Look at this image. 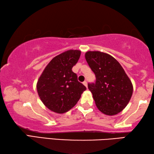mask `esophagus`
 Here are the masks:
<instances>
[{
    "label": "esophagus",
    "instance_id": "obj_1",
    "mask_svg": "<svg viewBox=\"0 0 154 154\" xmlns=\"http://www.w3.org/2000/svg\"><path fill=\"white\" fill-rule=\"evenodd\" d=\"M83 85H84L85 87H86V88L88 87V82H86V81H84V82H83Z\"/></svg>",
    "mask_w": 154,
    "mask_h": 154
}]
</instances>
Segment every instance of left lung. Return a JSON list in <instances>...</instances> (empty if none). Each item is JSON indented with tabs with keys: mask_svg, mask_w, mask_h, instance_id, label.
I'll use <instances>...</instances> for the list:
<instances>
[{
	"mask_svg": "<svg viewBox=\"0 0 154 154\" xmlns=\"http://www.w3.org/2000/svg\"><path fill=\"white\" fill-rule=\"evenodd\" d=\"M85 60L96 76L88 83L96 105L102 113L113 116L126 107L133 87L120 64L113 57L100 51H88Z\"/></svg>",
	"mask_w": 154,
	"mask_h": 154,
	"instance_id": "left-lung-1",
	"label": "left lung"
}]
</instances>
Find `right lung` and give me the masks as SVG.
Masks as SVG:
<instances>
[{
	"instance_id": "obj_1",
	"label": "right lung",
	"mask_w": 154,
	"mask_h": 154,
	"mask_svg": "<svg viewBox=\"0 0 154 154\" xmlns=\"http://www.w3.org/2000/svg\"><path fill=\"white\" fill-rule=\"evenodd\" d=\"M80 55L79 50L71 49L54 57L38 79L36 85L38 94L51 111L58 113L69 111L86 90L72 71Z\"/></svg>"
}]
</instances>
